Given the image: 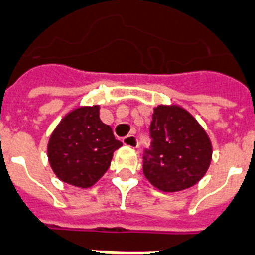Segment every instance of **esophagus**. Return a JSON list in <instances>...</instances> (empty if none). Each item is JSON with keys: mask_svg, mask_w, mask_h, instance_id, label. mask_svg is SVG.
<instances>
[{"mask_svg": "<svg viewBox=\"0 0 255 255\" xmlns=\"http://www.w3.org/2000/svg\"><path fill=\"white\" fill-rule=\"evenodd\" d=\"M123 144L127 145V147H131V148H137L139 141H137V137L135 135H128L123 139Z\"/></svg>", "mask_w": 255, "mask_h": 255, "instance_id": "esophagus-1", "label": "esophagus"}]
</instances>
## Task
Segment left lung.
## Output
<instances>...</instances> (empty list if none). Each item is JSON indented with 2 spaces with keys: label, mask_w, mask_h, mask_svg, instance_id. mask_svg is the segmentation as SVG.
I'll use <instances>...</instances> for the list:
<instances>
[{
  "label": "left lung",
  "mask_w": 255,
  "mask_h": 255,
  "mask_svg": "<svg viewBox=\"0 0 255 255\" xmlns=\"http://www.w3.org/2000/svg\"><path fill=\"white\" fill-rule=\"evenodd\" d=\"M149 133L152 143L143 156V172L153 187L164 192L182 191L205 176L213 145L187 110L175 104L155 107Z\"/></svg>",
  "instance_id": "1"
}]
</instances>
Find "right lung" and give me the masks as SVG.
I'll return each instance as SVG.
<instances>
[{"mask_svg":"<svg viewBox=\"0 0 255 255\" xmlns=\"http://www.w3.org/2000/svg\"><path fill=\"white\" fill-rule=\"evenodd\" d=\"M123 143L100 120V106L77 107L64 116L48 141V160L58 179L89 188L110 168Z\"/></svg>","mask_w":255,"mask_h":255,"instance_id":"obj_1","label":"right lung"}]
</instances>
